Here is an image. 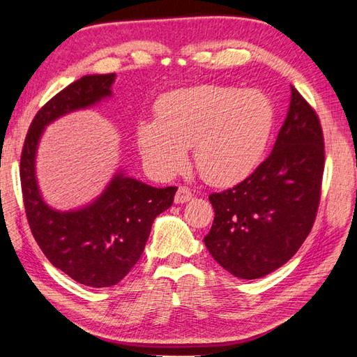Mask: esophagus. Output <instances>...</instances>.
I'll return each mask as SVG.
<instances>
[{
	"label": "esophagus",
	"instance_id": "obj_1",
	"mask_svg": "<svg viewBox=\"0 0 357 357\" xmlns=\"http://www.w3.org/2000/svg\"><path fill=\"white\" fill-rule=\"evenodd\" d=\"M192 197H193V193H192L190 188L185 187V185H181L178 188L176 195H174V202H176V204H183V202L190 201Z\"/></svg>",
	"mask_w": 357,
	"mask_h": 357
}]
</instances>
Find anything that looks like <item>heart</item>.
I'll return each instance as SVG.
<instances>
[{"instance_id": "1", "label": "heart", "mask_w": 357, "mask_h": 357, "mask_svg": "<svg viewBox=\"0 0 357 357\" xmlns=\"http://www.w3.org/2000/svg\"><path fill=\"white\" fill-rule=\"evenodd\" d=\"M275 111L258 89L198 85L173 89L156 103V121H142L137 144L151 170H183L193 145L195 165L207 183L230 185L252 173L268 149Z\"/></svg>"}]
</instances>
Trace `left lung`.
<instances>
[{
    "label": "left lung",
    "instance_id": "1",
    "mask_svg": "<svg viewBox=\"0 0 357 357\" xmlns=\"http://www.w3.org/2000/svg\"><path fill=\"white\" fill-rule=\"evenodd\" d=\"M325 169L319 116L291 86L272 153L232 188L208 195L215 220L206 248L230 274L254 280L292 258L316 220Z\"/></svg>",
    "mask_w": 357,
    "mask_h": 357
}]
</instances>
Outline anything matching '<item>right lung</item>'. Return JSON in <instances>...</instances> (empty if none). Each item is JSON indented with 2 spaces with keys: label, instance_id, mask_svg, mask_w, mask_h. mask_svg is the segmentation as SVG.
Wrapping results in <instances>:
<instances>
[{
  "label": "right lung",
  "instance_id": "right-lung-1",
  "mask_svg": "<svg viewBox=\"0 0 357 357\" xmlns=\"http://www.w3.org/2000/svg\"><path fill=\"white\" fill-rule=\"evenodd\" d=\"M114 74L85 75L61 89L35 114L20 159L27 222L35 241L55 268L94 288L119 283L141 258L151 225L173 204L178 187H151L119 173L93 204L59 212L45 204L35 179L41 132L55 119L111 96Z\"/></svg>",
  "mask_w": 357,
  "mask_h": 357
}]
</instances>
